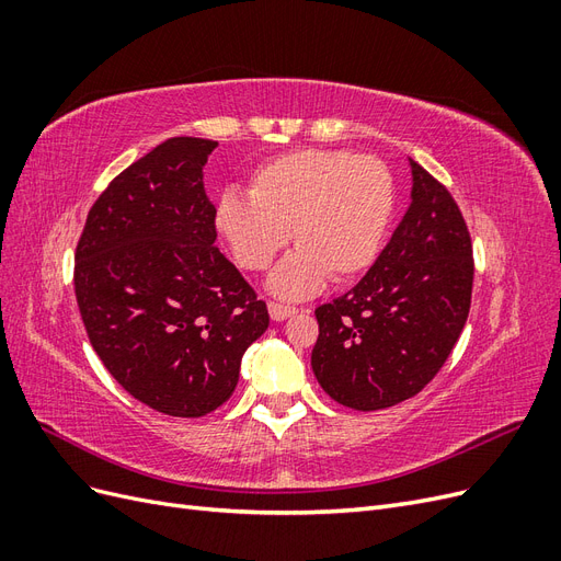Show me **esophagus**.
<instances>
[{
    "label": "esophagus",
    "instance_id": "1",
    "mask_svg": "<svg viewBox=\"0 0 561 561\" xmlns=\"http://www.w3.org/2000/svg\"><path fill=\"white\" fill-rule=\"evenodd\" d=\"M295 313H297L295 307H285V304H276V301L268 304V316H271V320H276V322L290 318Z\"/></svg>",
    "mask_w": 561,
    "mask_h": 561
}]
</instances>
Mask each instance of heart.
<instances>
[{"instance_id":"1","label":"heart","mask_w":561,"mask_h":561,"mask_svg":"<svg viewBox=\"0 0 561 561\" xmlns=\"http://www.w3.org/2000/svg\"><path fill=\"white\" fill-rule=\"evenodd\" d=\"M393 213L388 168L344 149L304 147L262 163L250 196L217 198L215 227L233 260L264 271L293 239L299 245L268 278V290L301 299L325 283L360 276L377 260Z\"/></svg>"}]
</instances>
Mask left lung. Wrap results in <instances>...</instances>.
<instances>
[{
  "instance_id": "left-lung-1",
  "label": "left lung",
  "mask_w": 561,
  "mask_h": 561,
  "mask_svg": "<svg viewBox=\"0 0 561 561\" xmlns=\"http://www.w3.org/2000/svg\"><path fill=\"white\" fill-rule=\"evenodd\" d=\"M412 201L360 283L316 309L311 367L339 404L375 412L414 398L461 336L472 245L456 201L414 159Z\"/></svg>"
}]
</instances>
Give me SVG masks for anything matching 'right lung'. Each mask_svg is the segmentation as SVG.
<instances>
[{
    "instance_id": "right-lung-1",
    "label": "right lung",
    "mask_w": 561,
    "mask_h": 561,
    "mask_svg": "<svg viewBox=\"0 0 561 561\" xmlns=\"http://www.w3.org/2000/svg\"><path fill=\"white\" fill-rule=\"evenodd\" d=\"M217 142L171 138L98 196L75 254V295L98 358L124 390L168 416H206L239 383L268 328L219 248L203 165Z\"/></svg>"
}]
</instances>
